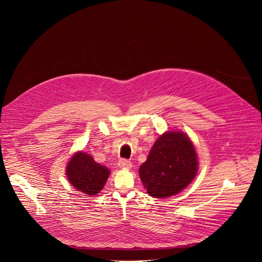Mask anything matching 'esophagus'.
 <instances>
[{
	"mask_svg": "<svg viewBox=\"0 0 262 262\" xmlns=\"http://www.w3.org/2000/svg\"><path fill=\"white\" fill-rule=\"evenodd\" d=\"M118 165H119L120 168H123V169H130V168H132V163H130V161L124 160V159L120 160L119 163H118Z\"/></svg>",
	"mask_w": 262,
	"mask_h": 262,
	"instance_id": "esophagus-1",
	"label": "esophagus"
}]
</instances>
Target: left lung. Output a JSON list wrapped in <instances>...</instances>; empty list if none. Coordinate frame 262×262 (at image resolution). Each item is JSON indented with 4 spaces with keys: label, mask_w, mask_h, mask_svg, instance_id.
<instances>
[{
    "label": "left lung",
    "mask_w": 262,
    "mask_h": 262,
    "mask_svg": "<svg viewBox=\"0 0 262 262\" xmlns=\"http://www.w3.org/2000/svg\"><path fill=\"white\" fill-rule=\"evenodd\" d=\"M197 171V154L190 138L182 132L169 130L156 141L139 175L151 197L168 198L185 189Z\"/></svg>",
    "instance_id": "obj_1"
}]
</instances>
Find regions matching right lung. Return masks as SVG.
<instances>
[{
  "label": "right lung",
  "mask_w": 262,
  "mask_h": 262,
  "mask_svg": "<svg viewBox=\"0 0 262 262\" xmlns=\"http://www.w3.org/2000/svg\"><path fill=\"white\" fill-rule=\"evenodd\" d=\"M67 179L74 189L86 195H97L106 182L110 170L83 151L74 154L66 167Z\"/></svg>",
  "instance_id": "right-lung-1"
}]
</instances>
